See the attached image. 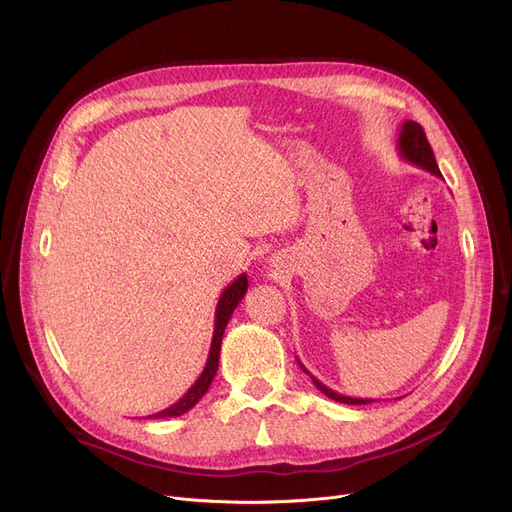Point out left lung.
Masks as SVG:
<instances>
[{"label":"left lung","mask_w":512,"mask_h":512,"mask_svg":"<svg viewBox=\"0 0 512 512\" xmlns=\"http://www.w3.org/2000/svg\"><path fill=\"white\" fill-rule=\"evenodd\" d=\"M397 152H399V156L405 162H410V164H414L418 168L428 170V173L434 175V177H442L440 170H438V164H436V158H434V152H432V148H430V144L426 140V133H424L420 123H416V121H403L401 129H399V135H397ZM298 364L313 379L315 387L321 393H325L329 399H333V401L348 403V405H366V403L374 401V399H358V397H348V395H342V393H335L333 389L325 387L317 377H313V374L302 366L300 360H298Z\"/></svg>","instance_id":"1"}]
</instances>
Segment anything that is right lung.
<instances>
[{
	"mask_svg": "<svg viewBox=\"0 0 512 512\" xmlns=\"http://www.w3.org/2000/svg\"><path fill=\"white\" fill-rule=\"evenodd\" d=\"M247 288H249V280H247V274H241L238 276L230 286L224 288V292L220 294V300H218V306H216V315H214V335H212V346H210V354H208V362L206 366H203V372L199 374V379L189 387V391L170 407H166V410L158 412V414H152L148 418H177L185 412H189L191 407L208 393L216 372H218V362H220V348H222V335H224V329L234 313V309L238 306V302L243 300V296L247 294Z\"/></svg>",
	"mask_w": 512,
	"mask_h": 512,
	"instance_id": "obj_1",
	"label": "right lung"
}]
</instances>
